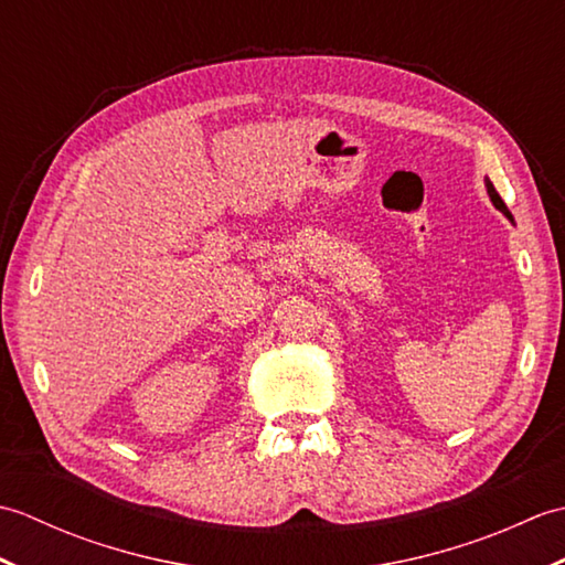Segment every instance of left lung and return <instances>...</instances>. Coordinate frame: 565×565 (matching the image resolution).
<instances>
[{
    "label": "left lung",
    "instance_id": "left-lung-1",
    "mask_svg": "<svg viewBox=\"0 0 565 565\" xmlns=\"http://www.w3.org/2000/svg\"><path fill=\"white\" fill-rule=\"evenodd\" d=\"M486 186H488V194H490V201H493V206H495L498 211H502V213H505V215H508V218H512V213L508 211V206H505V201H502V199H500V194H498V191H495V186H493V182H490V179H488V182H486Z\"/></svg>",
    "mask_w": 565,
    "mask_h": 565
}]
</instances>
